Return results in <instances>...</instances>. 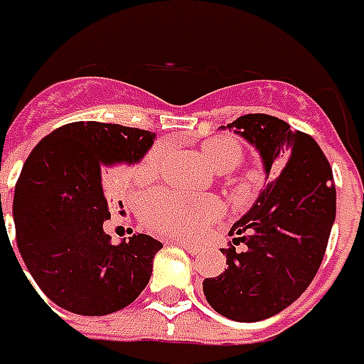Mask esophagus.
Instances as JSON below:
<instances>
[{"instance_id": "obj_1", "label": "esophagus", "mask_w": 364, "mask_h": 364, "mask_svg": "<svg viewBox=\"0 0 364 364\" xmlns=\"http://www.w3.org/2000/svg\"><path fill=\"white\" fill-rule=\"evenodd\" d=\"M173 242L178 244V246H182V248H184V250H188L190 254H199V252H200V246H197V244L188 242V240H182V238H174Z\"/></svg>"}]
</instances>
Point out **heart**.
<instances>
[{"instance_id": "heart-1", "label": "heart", "mask_w": 364, "mask_h": 364, "mask_svg": "<svg viewBox=\"0 0 364 364\" xmlns=\"http://www.w3.org/2000/svg\"><path fill=\"white\" fill-rule=\"evenodd\" d=\"M203 154L212 167L229 173L242 164V146L231 136H212L203 142ZM165 158L164 144H156L139 164L141 178L156 176ZM139 218L144 225L171 237L197 238L222 216V203L214 197H188L178 191L158 190L139 200Z\"/></svg>"}]
</instances>
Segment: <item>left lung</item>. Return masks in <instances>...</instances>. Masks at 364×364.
<instances>
[{
	"instance_id": "1",
	"label": "left lung",
	"mask_w": 364,
	"mask_h": 364,
	"mask_svg": "<svg viewBox=\"0 0 364 364\" xmlns=\"http://www.w3.org/2000/svg\"><path fill=\"white\" fill-rule=\"evenodd\" d=\"M259 150L267 188L229 231L228 269L203 282L214 310L261 321L301 297L323 261L336 214L329 159L308 133L276 116L244 114L228 124ZM242 242L245 250L236 252Z\"/></svg>"
}]
</instances>
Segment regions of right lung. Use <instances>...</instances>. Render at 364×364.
Returning a JSON list of instances; mask_svg holds the SVG:
<instances>
[{
    "mask_svg": "<svg viewBox=\"0 0 364 364\" xmlns=\"http://www.w3.org/2000/svg\"><path fill=\"white\" fill-rule=\"evenodd\" d=\"M154 136L120 124L73 122L26 159L14 188L16 244L35 284L58 306L80 316L118 312L150 282L164 244L142 232L110 242L101 168L139 161Z\"/></svg>",
    "mask_w": 364,
    "mask_h": 364,
    "instance_id": "right-lung-1",
    "label": "right lung"
}]
</instances>
